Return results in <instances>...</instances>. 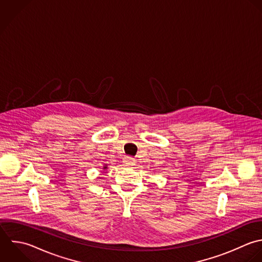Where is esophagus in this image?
Instances as JSON below:
<instances>
[{"label":"esophagus","instance_id":"obj_1","mask_svg":"<svg viewBox=\"0 0 262 262\" xmlns=\"http://www.w3.org/2000/svg\"><path fill=\"white\" fill-rule=\"evenodd\" d=\"M124 162H125L126 165H133V164H135V160H134L133 158H130V157H126L125 160H124Z\"/></svg>","mask_w":262,"mask_h":262}]
</instances>
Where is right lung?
Returning a JSON list of instances; mask_svg holds the SVG:
<instances>
[{"label": "right lung", "instance_id": "obj_1", "mask_svg": "<svg viewBox=\"0 0 262 262\" xmlns=\"http://www.w3.org/2000/svg\"><path fill=\"white\" fill-rule=\"evenodd\" d=\"M104 168H106V166H105V167H104Z\"/></svg>", "mask_w": 262, "mask_h": 262}]
</instances>
